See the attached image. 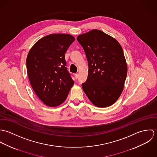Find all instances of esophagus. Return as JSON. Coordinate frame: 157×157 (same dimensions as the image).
<instances>
[{"label": "esophagus", "instance_id": "esophagus-1", "mask_svg": "<svg viewBox=\"0 0 157 157\" xmlns=\"http://www.w3.org/2000/svg\"><path fill=\"white\" fill-rule=\"evenodd\" d=\"M74 76H75V79H77V78H78V74H74Z\"/></svg>", "mask_w": 157, "mask_h": 157}]
</instances>
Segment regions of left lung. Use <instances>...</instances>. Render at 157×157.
Segmentation results:
<instances>
[{
    "label": "left lung",
    "instance_id": "1",
    "mask_svg": "<svg viewBox=\"0 0 157 157\" xmlns=\"http://www.w3.org/2000/svg\"><path fill=\"white\" fill-rule=\"evenodd\" d=\"M88 62V75L82 88L96 106H111L120 96L128 67L121 46L111 36L98 29L79 35Z\"/></svg>",
    "mask_w": 157,
    "mask_h": 157
}]
</instances>
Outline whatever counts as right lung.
<instances>
[{"mask_svg":"<svg viewBox=\"0 0 157 157\" xmlns=\"http://www.w3.org/2000/svg\"><path fill=\"white\" fill-rule=\"evenodd\" d=\"M75 40L67 34H52L39 40L26 58L28 76L37 97L49 107L63 103L74 80L67 71L65 54Z\"/></svg>","mask_w":157,"mask_h":157,"instance_id":"1","label":"right lung"}]
</instances>
